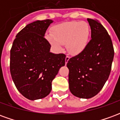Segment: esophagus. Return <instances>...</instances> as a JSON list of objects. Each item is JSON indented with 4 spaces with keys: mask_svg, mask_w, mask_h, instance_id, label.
I'll use <instances>...</instances> for the list:
<instances>
[{
    "mask_svg": "<svg viewBox=\"0 0 120 120\" xmlns=\"http://www.w3.org/2000/svg\"><path fill=\"white\" fill-rule=\"evenodd\" d=\"M69 60V56H67L65 57V64H67V63L68 62Z\"/></svg>",
    "mask_w": 120,
    "mask_h": 120,
    "instance_id": "obj_1",
    "label": "esophagus"
}]
</instances>
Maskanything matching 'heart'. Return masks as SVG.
<instances>
[{"instance_id":"b5f03b06","label":"heart","mask_w":120,"mask_h":120,"mask_svg":"<svg viewBox=\"0 0 120 120\" xmlns=\"http://www.w3.org/2000/svg\"><path fill=\"white\" fill-rule=\"evenodd\" d=\"M90 30L85 22L72 21L58 25L53 30V35L48 34L49 42L57 51L66 44L67 49L72 55H78L88 43Z\"/></svg>"}]
</instances>
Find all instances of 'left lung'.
Returning a JSON list of instances; mask_svg holds the SVG:
<instances>
[{"label":"left lung","instance_id":"left-lung-1","mask_svg":"<svg viewBox=\"0 0 120 120\" xmlns=\"http://www.w3.org/2000/svg\"><path fill=\"white\" fill-rule=\"evenodd\" d=\"M91 39L82 52L71 58L69 87L78 98L88 99L98 94L107 80L113 61L114 48L110 36L102 25L87 19Z\"/></svg>","mask_w":120,"mask_h":120}]
</instances>
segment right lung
I'll return each mask as SVG.
<instances>
[{"label":"right lung","mask_w":120,"mask_h":120,"mask_svg":"<svg viewBox=\"0 0 120 120\" xmlns=\"http://www.w3.org/2000/svg\"><path fill=\"white\" fill-rule=\"evenodd\" d=\"M52 20H37L17 34L10 51V72L16 87L30 100L45 98L51 92L52 81L65 65L64 54L50 52L44 38Z\"/></svg>","instance_id":"1"}]
</instances>
